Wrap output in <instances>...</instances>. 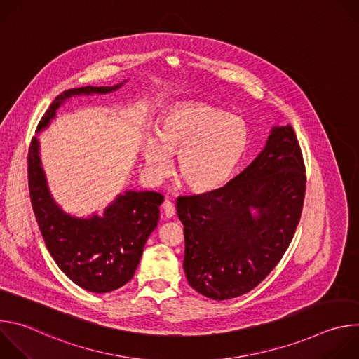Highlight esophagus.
<instances>
[{
  "label": "esophagus",
  "mask_w": 359,
  "mask_h": 359,
  "mask_svg": "<svg viewBox=\"0 0 359 359\" xmlns=\"http://www.w3.org/2000/svg\"><path fill=\"white\" fill-rule=\"evenodd\" d=\"M162 210L166 219H172L176 215V209H175V204L170 200H165L162 204Z\"/></svg>",
  "instance_id": "1"
}]
</instances>
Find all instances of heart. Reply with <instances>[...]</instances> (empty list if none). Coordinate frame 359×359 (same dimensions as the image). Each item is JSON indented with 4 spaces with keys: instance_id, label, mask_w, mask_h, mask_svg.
<instances>
[{
    "instance_id": "b5f03b06",
    "label": "heart",
    "mask_w": 359,
    "mask_h": 359,
    "mask_svg": "<svg viewBox=\"0 0 359 359\" xmlns=\"http://www.w3.org/2000/svg\"><path fill=\"white\" fill-rule=\"evenodd\" d=\"M248 144L243 119L206 104L173 108L162 121L159 135L144 139L143 156L147 172L163 177L179 155V173L196 190H215L234 175Z\"/></svg>"
}]
</instances>
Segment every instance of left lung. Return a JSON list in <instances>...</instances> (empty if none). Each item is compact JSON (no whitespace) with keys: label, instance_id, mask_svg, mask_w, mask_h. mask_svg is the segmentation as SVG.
Listing matches in <instances>:
<instances>
[{"label":"left lung","instance_id":"obj_1","mask_svg":"<svg viewBox=\"0 0 359 359\" xmlns=\"http://www.w3.org/2000/svg\"><path fill=\"white\" fill-rule=\"evenodd\" d=\"M304 193L301 149L285 125L271 128L257 158L227 184L177 197L189 284L217 301L257 287L292 240Z\"/></svg>","mask_w":359,"mask_h":359}]
</instances>
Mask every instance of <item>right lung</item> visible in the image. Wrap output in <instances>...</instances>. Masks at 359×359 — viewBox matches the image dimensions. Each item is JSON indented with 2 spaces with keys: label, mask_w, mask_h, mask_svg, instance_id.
Masks as SVG:
<instances>
[{
  "label": "right lung",
  "mask_w": 359,
  "mask_h": 359,
  "mask_svg": "<svg viewBox=\"0 0 359 359\" xmlns=\"http://www.w3.org/2000/svg\"><path fill=\"white\" fill-rule=\"evenodd\" d=\"M114 86H81L62 92L42 116L36 133L45 130L71 97L107 95ZM28 184L32 209L45 245L57 266L81 288L102 294L121 288L135 274L143 247L159 222L165 197L158 191L125 190L102 215L79 217L65 212L49 190L35 136L28 153Z\"/></svg>",
  "instance_id": "right-lung-1"
}]
</instances>
